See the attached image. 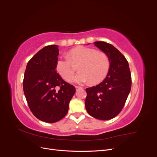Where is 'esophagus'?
Returning a JSON list of instances; mask_svg holds the SVG:
<instances>
[{"mask_svg": "<svg viewBox=\"0 0 157 157\" xmlns=\"http://www.w3.org/2000/svg\"><path fill=\"white\" fill-rule=\"evenodd\" d=\"M80 88H82L80 87V86H75V89H76V90H79V89H80Z\"/></svg>", "mask_w": 157, "mask_h": 157, "instance_id": "1", "label": "esophagus"}]
</instances>
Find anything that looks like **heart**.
<instances>
[{"instance_id":"obj_1","label":"heart","mask_w":157,"mask_h":157,"mask_svg":"<svg viewBox=\"0 0 157 157\" xmlns=\"http://www.w3.org/2000/svg\"><path fill=\"white\" fill-rule=\"evenodd\" d=\"M80 62V72L73 78L78 84L90 81L92 84L99 83L106 77L110 67L109 59L104 52L80 46L71 50L68 56L59 57L56 63V70L65 80L70 81L75 73L73 63Z\"/></svg>"}]
</instances>
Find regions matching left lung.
I'll use <instances>...</instances> for the list:
<instances>
[{"label": "left lung", "instance_id": "8db88e82", "mask_svg": "<svg viewBox=\"0 0 157 157\" xmlns=\"http://www.w3.org/2000/svg\"><path fill=\"white\" fill-rule=\"evenodd\" d=\"M94 43L107 55L110 67L103 82L86 89L85 107L90 116L99 120H110L121 111L130 94L132 78L129 65L112 44L103 41Z\"/></svg>", "mask_w": 157, "mask_h": 157}]
</instances>
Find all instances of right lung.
<instances>
[{"label":"right lung","mask_w":157,"mask_h":157,"mask_svg":"<svg viewBox=\"0 0 157 157\" xmlns=\"http://www.w3.org/2000/svg\"><path fill=\"white\" fill-rule=\"evenodd\" d=\"M58 46L44 47L27 63L23 87L31 112L38 119L48 123L60 121L67 115L75 87L56 71Z\"/></svg>","instance_id":"1"}]
</instances>
